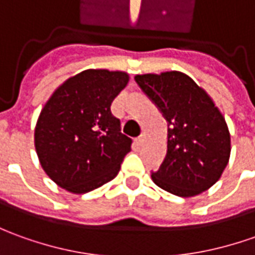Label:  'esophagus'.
<instances>
[{"mask_svg": "<svg viewBox=\"0 0 255 255\" xmlns=\"http://www.w3.org/2000/svg\"><path fill=\"white\" fill-rule=\"evenodd\" d=\"M135 141H136V145H138V146H142V143L145 141V136H143V135H139Z\"/></svg>", "mask_w": 255, "mask_h": 255, "instance_id": "34e87169", "label": "esophagus"}]
</instances>
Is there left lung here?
Here are the masks:
<instances>
[{"mask_svg": "<svg viewBox=\"0 0 255 255\" xmlns=\"http://www.w3.org/2000/svg\"><path fill=\"white\" fill-rule=\"evenodd\" d=\"M135 82L167 121V153L153 183L178 197L214 186L229 162L230 134L212 99L178 71L136 75Z\"/></svg>", "mask_w": 255, "mask_h": 255, "instance_id": "left-lung-1", "label": "left lung"}]
</instances>
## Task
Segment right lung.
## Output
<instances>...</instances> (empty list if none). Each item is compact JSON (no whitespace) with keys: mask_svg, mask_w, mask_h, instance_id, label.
<instances>
[{"mask_svg":"<svg viewBox=\"0 0 255 255\" xmlns=\"http://www.w3.org/2000/svg\"><path fill=\"white\" fill-rule=\"evenodd\" d=\"M127 84L126 72L86 69L48 99L36 124L34 146L55 184L84 194L117 176L132 139L121 132L110 106Z\"/></svg>","mask_w":255,"mask_h":255,"instance_id":"1","label":"right lung"}]
</instances>
